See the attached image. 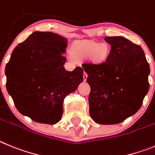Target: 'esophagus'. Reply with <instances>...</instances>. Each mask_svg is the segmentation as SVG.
<instances>
[{"label": "esophagus", "instance_id": "1", "mask_svg": "<svg viewBox=\"0 0 155 155\" xmlns=\"http://www.w3.org/2000/svg\"><path fill=\"white\" fill-rule=\"evenodd\" d=\"M87 77H88L87 73H86V72H84V73H83V79H84V81H86Z\"/></svg>", "mask_w": 155, "mask_h": 155}]
</instances>
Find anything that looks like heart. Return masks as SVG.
<instances>
[{"label":"heart","instance_id":"heart-1","mask_svg":"<svg viewBox=\"0 0 155 155\" xmlns=\"http://www.w3.org/2000/svg\"><path fill=\"white\" fill-rule=\"evenodd\" d=\"M109 54V48L107 45L98 43L81 41L75 45L72 48V55L78 58L92 57L95 62H101L107 59Z\"/></svg>","mask_w":155,"mask_h":155}]
</instances>
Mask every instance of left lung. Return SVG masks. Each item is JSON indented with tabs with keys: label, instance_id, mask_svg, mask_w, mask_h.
Here are the masks:
<instances>
[{
	"label": "left lung",
	"instance_id": "obj_1",
	"mask_svg": "<svg viewBox=\"0 0 155 155\" xmlns=\"http://www.w3.org/2000/svg\"><path fill=\"white\" fill-rule=\"evenodd\" d=\"M105 62H86L90 114L100 124H117L139 110L149 90L150 65L141 47L121 36L106 37Z\"/></svg>",
	"mask_w": 155,
	"mask_h": 155
}]
</instances>
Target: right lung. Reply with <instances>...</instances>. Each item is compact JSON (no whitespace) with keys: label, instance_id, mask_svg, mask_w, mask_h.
<instances>
[{"label":"right lung","instance_id":"1","mask_svg":"<svg viewBox=\"0 0 155 155\" xmlns=\"http://www.w3.org/2000/svg\"><path fill=\"white\" fill-rule=\"evenodd\" d=\"M67 38L50 31H35L12 51L5 67L8 93L17 110L41 124L62 118L63 101L83 81V69L64 67Z\"/></svg>","mask_w":155,"mask_h":155}]
</instances>
